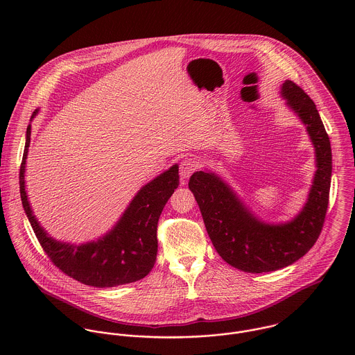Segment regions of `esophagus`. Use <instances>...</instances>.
<instances>
[{"label":"esophagus","instance_id":"esophagus-1","mask_svg":"<svg viewBox=\"0 0 355 355\" xmlns=\"http://www.w3.org/2000/svg\"><path fill=\"white\" fill-rule=\"evenodd\" d=\"M198 166H200L198 161L196 158H193V157H186V158L182 159V162L179 165V172H180V179H182L183 184L198 169Z\"/></svg>","mask_w":355,"mask_h":355}]
</instances>
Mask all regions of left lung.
I'll list each match as a JSON object with an SVG mask.
<instances>
[{
	"label": "left lung",
	"mask_w": 355,
	"mask_h": 355,
	"mask_svg": "<svg viewBox=\"0 0 355 355\" xmlns=\"http://www.w3.org/2000/svg\"><path fill=\"white\" fill-rule=\"evenodd\" d=\"M282 94L307 125L317 157L313 187L300 216L284 225L263 224L214 173L200 171L189 182L214 249L231 266L249 273L277 270L304 257L321 234L329 202L332 152L318 110L293 80L283 83Z\"/></svg>",
	"instance_id": "8db88e82"
}]
</instances>
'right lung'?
<instances>
[{
    "label": "right lung",
    "instance_id": "1",
    "mask_svg": "<svg viewBox=\"0 0 355 355\" xmlns=\"http://www.w3.org/2000/svg\"><path fill=\"white\" fill-rule=\"evenodd\" d=\"M35 112L33 113V116ZM31 125L27 127L26 146L19 173L24 211L44 252L67 276L92 287H116L144 279L157 258V225L161 211L179 186V166L157 176L130 203L117 225L98 242L73 246L55 242L33 216L24 190V165L30 146Z\"/></svg>",
    "mask_w": 355,
    "mask_h": 355
}]
</instances>
